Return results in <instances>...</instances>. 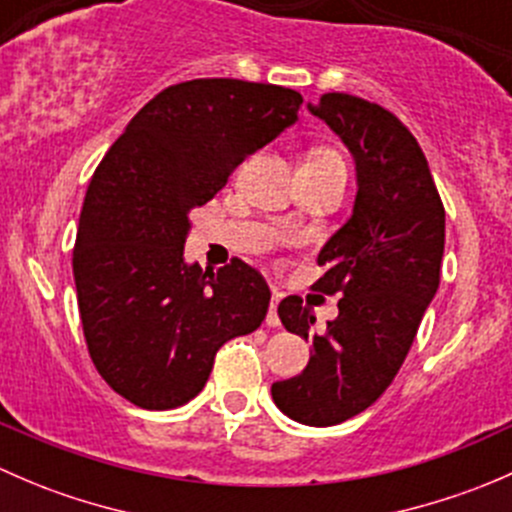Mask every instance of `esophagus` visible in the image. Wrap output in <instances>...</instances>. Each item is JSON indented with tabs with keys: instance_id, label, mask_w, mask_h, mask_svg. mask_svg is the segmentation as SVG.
Returning a JSON list of instances; mask_svg holds the SVG:
<instances>
[{
	"instance_id": "obj_1",
	"label": "esophagus",
	"mask_w": 512,
	"mask_h": 512,
	"mask_svg": "<svg viewBox=\"0 0 512 512\" xmlns=\"http://www.w3.org/2000/svg\"><path fill=\"white\" fill-rule=\"evenodd\" d=\"M280 297L282 294L277 292H272V302H270V309H267V319H265V324L267 327H272V329H277L280 327V314H277V304H280Z\"/></svg>"
}]
</instances>
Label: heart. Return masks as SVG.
<instances>
[{
    "label": "heart",
    "mask_w": 512,
    "mask_h": 512,
    "mask_svg": "<svg viewBox=\"0 0 512 512\" xmlns=\"http://www.w3.org/2000/svg\"><path fill=\"white\" fill-rule=\"evenodd\" d=\"M309 156H312V158H337V160H342V158L337 156V153L329 151V148H317V151H312V153H309Z\"/></svg>",
    "instance_id": "b5f03b06"
}]
</instances>
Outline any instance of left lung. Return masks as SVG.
<instances>
[{
  "label": "left lung",
  "instance_id": "8db88e82",
  "mask_svg": "<svg viewBox=\"0 0 512 512\" xmlns=\"http://www.w3.org/2000/svg\"><path fill=\"white\" fill-rule=\"evenodd\" d=\"M309 111L352 151L356 200L347 225L319 252L314 287L342 294L337 319L314 327L297 294L277 307L287 332L312 342L302 374L272 384L282 414L337 426L369 409L394 381L441 280L446 210L409 128L379 103L324 94Z\"/></svg>",
  "mask_w": 512,
  "mask_h": 512
}]
</instances>
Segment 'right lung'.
Returning <instances> with one entry per match:
<instances>
[{"label":"right lung","instance_id":"1","mask_svg":"<svg viewBox=\"0 0 512 512\" xmlns=\"http://www.w3.org/2000/svg\"><path fill=\"white\" fill-rule=\"evenodd\" d=\"M302 96L275 84L193 79L146 103L98 163L74 245L91 361L141 409L203 391L218 349L255 332L270 287L242 260L203 272L183 260L190 210L297 121Z\"/></svg>","mask_w":512,"mask_h":512}]
</instances>
